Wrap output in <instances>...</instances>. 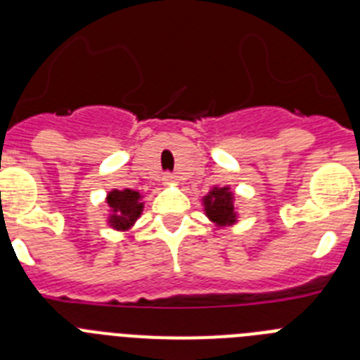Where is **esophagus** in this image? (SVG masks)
<instances>
[{
    "mask_svg": "<svg viewBox=\"0 0 360 360\" xmlns=\"http://www.w3.org/2000/svg\"><path fill=\"white\" fill-rule=\"evenodd\" d=\"M162 180H164V184H174V182H176V176H174V174H171V173H165Z\"/></svg>",
    "mask_w": 360,
    "mask_h": 360,
    "instance_id": "obj_1",
    "label": "esophagus"
}]
</instances>
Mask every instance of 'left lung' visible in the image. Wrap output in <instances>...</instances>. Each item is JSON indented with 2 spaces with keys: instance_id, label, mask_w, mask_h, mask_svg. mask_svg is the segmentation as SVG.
<instances>
[{
  "instance_id": "1",
  "label": "left lung",
  "mask_w": 360,
  "mask_h": 360,
  "mask_svg": "<svg viewBox=\"0 0 360 360\" xmlns=\"http://www.w3.org/2000/svg\"><path fill=\"white\" fill-rule=\"evenodd\" d=\"M203 207L205 214L218 227H225L236 221L234 211V196L229 187H214L207 196H203Z\"/></svg>"
}]
</instances>
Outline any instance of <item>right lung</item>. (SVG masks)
Here are the masks:
<instances>
[{"label": "right lung", "instance_id": "obj_1", "mask_svg": "<svg viewBox=\"0 0 360 360\" xmlns=\"http://www.w3.org/2000/svg\"><path fill=\"white\" fill-rule=\"evenodd\" d=\"M141 193L133 189L117 191L113 189L108 193V205H110V225L117 231H128L136 218L142 214L144 203L141 202Z\"/></svg>", "mask_w": 360, "mask_h": 360}]
</instances>
